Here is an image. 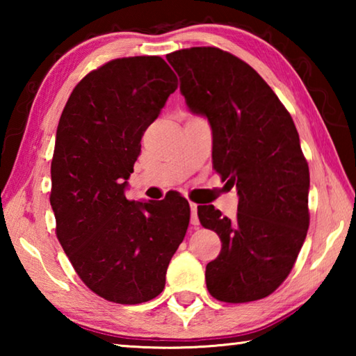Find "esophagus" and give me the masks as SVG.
<instances>
[{"label": "esophagus", "mask_w": 356, "mask_h": 356, "mask_svg": "<svg viewBox=\"0 0 356 356\" xmlns=\"http://www.w3.org/2000/svg\"><path fill=\"white\" fill-rule=\"evenodd\" d=\"M190 209H191V225L197 226L200 225V218H197V204L190 202Z\"/></svg>", "instance_id": "esophagus-1"}]
</instances>
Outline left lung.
<instances>
[{
	"label": "left lung",
	"mask_w": 356,
	"mask_h": 356,
	"mask_svg": "<svg viewBox=\"0 0 356 356\" xmlns=\"http://www.w3.org/2000/svg\"><path fill=\"white\" fill-rule=\"evenodd\" d=\"M180 92L212 127L213 170L238 195L237 216L197 207L221 251L206 267L210 295L226 303L268 297L297 261L309 227V168L286 106L257 72L215 47L166 55Z\"/></svg>",
	"instance_id": "left-lung-1"
}]
</instances>
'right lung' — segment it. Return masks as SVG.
I'll use <instances>...</instances> for the list:
<instances>
[{"label": "right lung", "instance_id": "right-lung-1", "mask_svg": "<svg viewBox=\"0 0 356 356\" xmlns=\"http://www.w3.org/2000/svg\"><path fill=\"white\" fill-rule=\"evenodd\" d=\"M176 89L160 56L113 59L76 84L59 119L50 193L56 237L80 280L113 303L161 293L188 227L182 196L125 197L144 131Z\"/></svg>", "mask_w": 356, "mask_h": 356}]
</instances>
